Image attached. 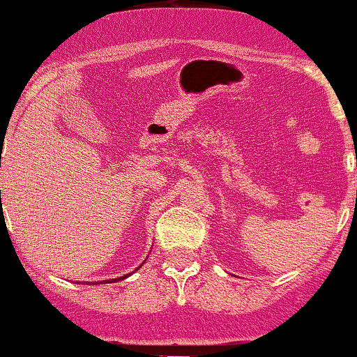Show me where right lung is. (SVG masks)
Here are the masks:
<instances>
[{
  "label": "right lung",
  "instance_id": "right-lung-1",
  "mask_svg": "<svg viewBox=\"0 0 357 357\" xmlns=\"http://www.w3.org/2000/svg\"><path fill=\"white\" fill-rule=\"evenodd\" d=\"M137 270H138V268H137ZM126 277H130V273H126V275H123V277H118V279H111V280H107V282H118V280L126 279Z\"/></svg>",
  "mask_w": 357,
  "mask_h": 357
}]
</instances>
